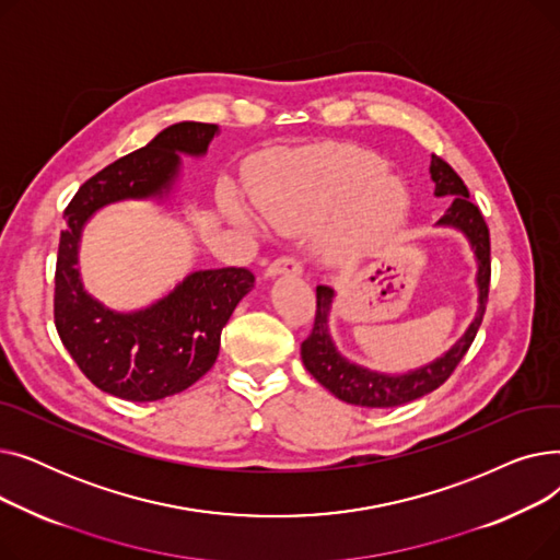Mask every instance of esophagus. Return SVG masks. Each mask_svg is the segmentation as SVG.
I'll return each instance as SVG.
<instances>
[{
	"label": "esophagus",
	"instance_id": "1",
	"mask_svg": "<svg viewBox=\"0 0 560 560\" xmlns=\"http://www.w3.org/2000/svg\"><path fill=\"white\" fill-rule=\"evenodd\" d=\"M304 268L298 258L292 256H281L277 260H272L265 270V277H279V275H302Z\"/></svg>",
	"mask_w": 560,
	"mask_h": 560
}]
</instances>
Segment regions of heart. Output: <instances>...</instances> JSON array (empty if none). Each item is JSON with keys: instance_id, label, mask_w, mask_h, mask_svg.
Instances as JSON below:
<instances>
[{"instance_id": "obj_1", "label": "heart", "mask_w": 560, "mask_h": 560, "mask_svg": "<svg viewBox=\"0 0 560 560\" xmlns=\"http://www.w3.org/2000/svg\"><path fill=\"white\" fill-rule=\"evenodd\" d=\"M384 172V161L361 150L298 154L260 190L258 206L275 222L300 224L331 215L349 202L338 247L354 252L372 235L395 229L406 213L401 184ZM233 213L245 218L241 206H233Z\"/></svg>"}]
</instances>
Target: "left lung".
<instances>
[{
    "instance_id": "8db88e82",
    "label": "left lung",
    "mask_w": 560,
    "mask_h": 560,
    "mask_svg": "<svg viewBox=\"0 0 560 560\" xmlns=\"http://www.w3.org/2000/svg\"><path fill=\"white\" fill-rule=\"evenodd\" d=\"M431 179L435 184V197H454L447 213L440 218L438 226H452L460 231L477 258V288H479V306L472 325L456 340V345L445 351L443 357L435 359L429 365L418 370H410L406 374H384L368 370L359 363L347 361L334 338L329 334V313L336 292L329 285H317V311L311 336L302 342V361L304 368L313 374L319 386H325L338 399L368 406V408H393L424 397L440 388L452 376L460 359L467 354L469 345H472L481 319L488 304V290H490V233L488 224L477 206L469 201V192L463 184L460 176L452 170L450 163L443 159L431 156Z\"/></svg>"
}]
</instances>
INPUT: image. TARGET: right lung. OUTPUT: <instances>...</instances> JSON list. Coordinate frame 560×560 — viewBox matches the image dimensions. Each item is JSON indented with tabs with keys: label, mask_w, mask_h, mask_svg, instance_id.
<instances>
[{
	"label": "right lung",
	"mask_w": 560,
	"mask_h": 560,
	"mask_svg": "<svg viewBox=\"0 0 560 560\" xmlns=\"http://www.w3.org/2000/svg\"><path fill=\"white\" fill-rule=\"evenodd\" d=\"M218 125L179 122L150 144L117 159L88 179L63 213L54 277V325L79 370L127 401H156L190 388L218 359L233 308L254 288L247 268L197 270L147 308L120 313L88 295L79 275L85 222L125 199H163L182 170V156H203Z\"/></svg>",
	"instance_id": "add662e5"
}]
</instances>
